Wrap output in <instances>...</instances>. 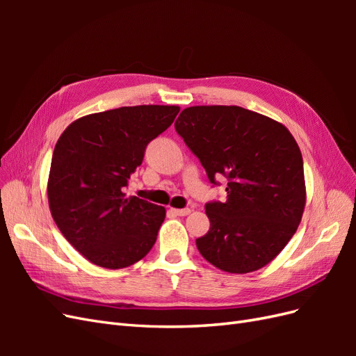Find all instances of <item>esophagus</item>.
Listing matches in <instances>:
<instances>
[{"instance_id":"34e87169","label":"esophagus","mask_w":356,"mask_h":356,"mask_svg":"<svg viewBox=\"0 0 356 356\" xmlns=\"http://www.w3.org/2000/svg\"><path fill=\"white\" fill-rule=\"evenodd\" d=\"M170 211L174 212V213H177V215H179V217H186V215H188L191 211L188 209V208H182V209H177V208H170Z\"/></svg>"}]
</instances>
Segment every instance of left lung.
I'll return each mask as SVG.
<instances>
[{
    "label": "left lung",
    "mask_w": 356,
    "mask_h": 356,
    "mask_svg": "<svg viewBox=\"0 0 356 356\" xmlns=\"http://www.w3.org/2000/svg\"><path fill=\"white\" fill-rule=\"evenodd\" d=\"M175 129L212 184L227 178V200L204 207L211 227L196 239L202 257L238 275L270 263L297 232L306 204L294 136L273 118L236 105L188 106Z\"/></svg>",
    "instance_id": "left-lung-1"
}]
</instances>
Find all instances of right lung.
<instances>
[{
  "label": "right lung",
  "instance_id": "obj_1",
  "mask_svg": "<svg viewBox=\"0 0 356 356\" xmlns=\"http://www.w3.org/2000/svg\"><path fill=\"white\" fill-rule=\"evenodd\" d=\"M177 105L122 106L84 115L58 139L47 197L51 217L86 260L123 268L156 243L166 209L123 188L149 141L174 123Z\"/></svg>",
  "mask_w": 356,
  "mask_h": 356
}]
</instances>
